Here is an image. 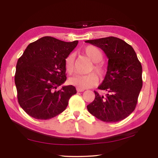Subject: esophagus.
<instances>
[{"instance_id": "obj_1", "label": "esophagus", "mask_w": 158, "mask_h": 158, "mask_svg": "<svg viewBox=\"0 0 158 158\" xmlns=\"http://www.w3.org/2000/svg\"><path fill=\"white\" fill-rule=\"evenodd\" d=\"M85 90V89H82V88H77V91L78 92H83Z\"/></svg>"}]
</instances>
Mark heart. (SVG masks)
<instances>
[{"instance_id":"heart-1","label":"heart","mask_w":158,"mask_h":158,"mask_svg":"<svg viewBox=\"0 0 158 158\" xmlns=\"http://www.w3.org/2000/svg\"><path fill=\"white\" fill-rule=\"evenodd\" d=\"M82 52L94 63L92 70H94L100 76H103L106 69L102 63L100 62L103 59V53L99 48L94 45H88L83 49ZM75 56L73 53L67 56L64 59V69L66 73L72 74L74 70ZM98 82V77L95 73L88 75H75L69 79V83L79 88L85 89L91 88Z\"/></svg>"}]
</instances>
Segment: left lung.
Masks as SVG:
<instances>
[{"mask_svg":"<svg viewBox=\"0 0 158 158\" xmlns=\"http://www.w3.org/2000/svg\"><path fill=\"white\" fill-rule=\"evenodd\" d=\"M85 43L102 49L108 60L107 71L95 99L87 106L88 111L102 122H119L135 109L143 86L142 66L132 47L114 36L88 40Z\"/></svg>","mask_w":158,"mask_h":158,"instance_id":"1","label":"left lung"}]
</instances>
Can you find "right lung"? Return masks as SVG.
<instances>
[{
    "mask_svg": "<svg viewBox=\"0 0 158 158\" xmlns=\"http://www.w3.org/2000/svg\"><path fill=\"white\" fill-rule=\"evenodd\" d=\"M77 44L78 41L43 36L30 43L18 59L15 75L18 102L33 118L46 120L59 115L77 93L71 85L56 89L66 80L64 59Z\"/></svg>",
    "mask_w": 158,
    "mask_h": 158,
    "instance_id": "right-lung-1",
    "label": "right lung"
}]
</instances>
